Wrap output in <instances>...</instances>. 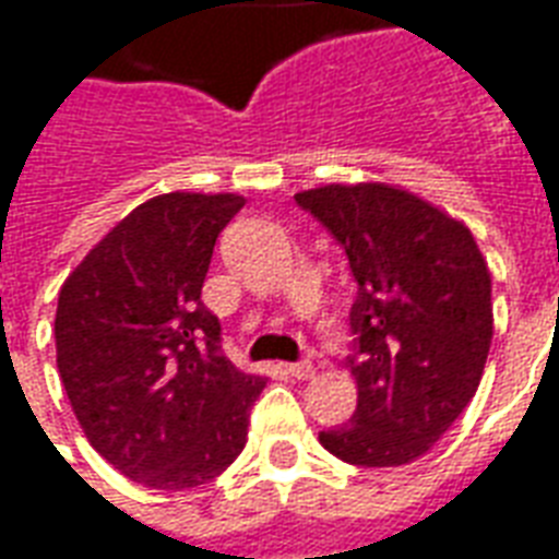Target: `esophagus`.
I'll return each instance as SVG.
<instances>
[{"label": "esophagus", "instance_id": "obj_1", "mask_svg": "<svg viewBox=\"0 0 559 559\" xmlns=\"http://www.w3.org/2000/svg\"><path fill=\"white\" fill-rule=\"evenodd\" d=\"M284 370L296 379H311L313 376V364L308 358H301V361H293V364H284Z\"/></svg>", "mask_w": 559, "mask_h": 559}]
</instances>
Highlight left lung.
<instances>
[{
    "label": "left lung",
    "instance_id": "left-lung-1",
    "mask_svg": "<svg viewBox=\"0 0 559 559\" xmlns=\"http://www.w3.org/2000/svg\"><path fill=\"white\" fill-rule=\"evenodd\" d=\"M296 204L346 251L358 382L349 424L320 444L349 465L424 456L477 394L491 343V275L465 225L384 183L322 186Z\"/></svg>",
    "mask_w": 559,
    "mask_h": 559
}]
</instances>
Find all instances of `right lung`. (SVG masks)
I'll return each instance as SVG.
<instances>
[{
  "label": "right lung",
  "mask_w": 559,
  "mask_h": 559,
  "mask_svg": "<svg viewBox=\"0 0 559 559\" xmlns=\"http://www.w3.org/2000/svg\"><path fill=\"white\" fill-rule=\"evenodd\" d=\"M239 195L168 192L135 206L59 293V373L91 448L132 483L192 489L242 453L266 388L222 353L201 301Z\"/></svg>",
  "instance_id": "add662e5"
}]
</instances>
